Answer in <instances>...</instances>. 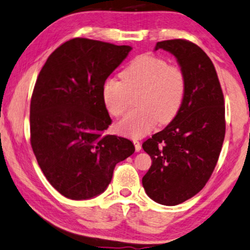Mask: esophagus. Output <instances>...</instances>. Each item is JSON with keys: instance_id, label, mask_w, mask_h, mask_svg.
Returning <instances> with one entry per match:
<instances>
[{"instance_id": "34e87169", "label": "esophagus", "mask_w": 250, "mask_h": 250, "mask_svg": "<svg viewBox=\"0 0 250 250\" xmlns=\"http://www.w3.org/2000/svg\"><path fill=\"white\" fill-rule=\"evenodd\" d=\"M133 144H134V148H136V151L139 152L141 150V144L138 140H133Z\"/></svg>"}]
</instances>
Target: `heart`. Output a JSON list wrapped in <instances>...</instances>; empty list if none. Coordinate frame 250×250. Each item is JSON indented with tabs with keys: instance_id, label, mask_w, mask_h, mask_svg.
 Returning <instances> with one entry per match:
<instances>
[{
	"instance_id": "obj_1",
	"label": "heart",
	"mask_w": 250,
	"mask_h": 250,
	"mask_svg": "<svg viewBox=\"0 0 250 250\" xmlns=\"http://www.w3.org/2000/svg\"><path fill=\"white\" fill-rule=\"evenodd\" d=\"M120 78L106 79L101 99L111 116L119 117L128 108L129 93L138 92L136 104L139 108L126 113L116 126L122 136L144 137L158 122L169 124L180 111L187 80L179 66L169 65L156 55L144 54L130 62Z\"/></svg>"
}]
</instances>
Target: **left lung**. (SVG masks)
<instances>
[{
	"instance_id": "8db88e82",
	"label": "left lung",
	"mask_w": 250,
	"mask_h": 250,
	"mask_svg": "<svg viewBox=\"0 0 250 250\" xmlns=\"http://www.w3.org/2000/svg\"><path fill=\"white\" fill-rule=\"evenodd\" d=\"M159 49L175 55L187 90L175 119L142 144L152 160L142 186L156 203L176 206L197 195L216 167L226 132L224 94L211 60L195 43L167 40Z\"/></svg>"
}]
</instances>
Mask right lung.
Instances as JSON below:
<instances>
[{
    "instance_id": "obj_1",
    "label": "right lung",
    "mask_w": 250,
    "mask_h": 250,
    "mask_svg": "<svg viewBox=\"0 0 250 250\" xmlns=\"http://www.w3.org/2000/svg\"><path fill=\"white\" fill-rule=\"evenodd\" d=\"M131 50L75 38L40 71L31 98V146L47 181L69 199L104 192L116 165L134 152L130 140L102 134L111 125L102 84Z\"/></svg>"
}]
</instances>
